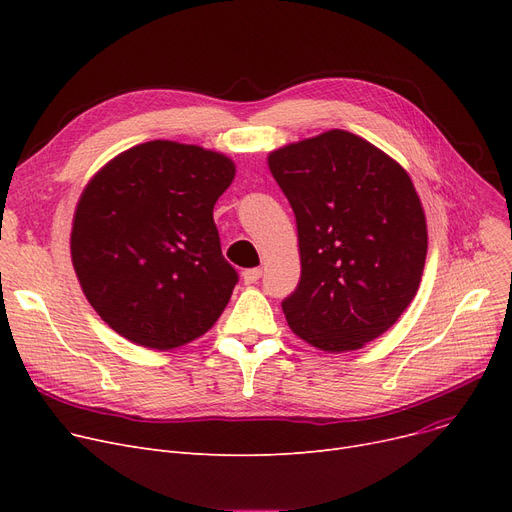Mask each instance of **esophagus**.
I'll use <instances>...</instances> for the list:
<instances>
[{
    "label": "esophagus",
    "mask_w": 512,
    "mask_h": 512,
    "mask_svg": "<svg viewBox=\"0 0 512 512\" xmlns=\"http://www.w3.org/2000/svg\"><path fill=\"white\" fill-rule=\"evenodd\" d=\"M259 278H261L259 267H251V270L242 272V282H245V284H255Z\"/></svg>",
    "instance_id": "34e87169"
}]
</instances>
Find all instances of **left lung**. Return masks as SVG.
Here are the masks:
<instances>
[{
	"label": "left lung",
	"mask_w": 512,
	"mask_h": 512,
	"mask_svg": "<svg viewBox=\"0 0 512 512\" xmlns=\"http://www.w3.org/2000/svg\"><path fill=\"white\" fill-rule=\"evenodd\" d=\"M299 230L301 282L282 301L292 332L328 353L357 351L413 301L427 226L409 174L346 130L267 157Z\"/></svg>",
	"instance_id": "1"
}]
</instances>
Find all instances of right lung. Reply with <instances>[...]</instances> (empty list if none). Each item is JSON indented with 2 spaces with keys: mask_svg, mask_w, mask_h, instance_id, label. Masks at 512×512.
<instances>
[{
  "mask_svg": "<svg viewBox=\"0 0 512 512\" xmlns=\"http://www.w3.org/2000/svg\"><path fill=\"white\" fill-rule=\"evenodd\" d=\"M232 178L222 153L149 141L87 184L74 213L72 263L114 332L170 351L218 321L238 272L222 255L213 205Z\"/></svg>",
  "mask_w": 512,
  "mask_h": 512,
  "instance_id": "add662e5",
  "label": "right lung"
}]
</instances>
